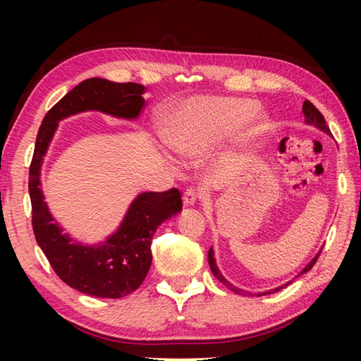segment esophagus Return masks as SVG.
<instances>
[{
    "label": "esophagus",
    "instance_id": "obj_1",
    "mask_svg": "<svg viewBox=\"0 0 361 361\" xmlns=\"http://www.w3.org/2000/svg\"><path fill=\"white\" fill-rule=\"evenodd\" d=\"M202 197V194H200L197 189L194 188H188L185 194H183V204H185V207H191L194 205L197 200Z\"/></svg>",
    "mask_w": 361,
    "mask_h": 361
}]
</instances>
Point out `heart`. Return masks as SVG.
Wrapping results in <instances>:
<instances>
[{
  "label": "heart",
  "mask_w": 361,
  "mask_h": 361,
  "mask_svg": "<svg viewBox=\"0 0 361 361\" xmlns=\"http://www.w3.org/2000/svg\"><path fill=\"white\" fill-rule=\"evenodd\" d=\"M256 105L235 97H195L175 106L164 116L159 135L176 154L197 159L210 152L224 138L247 124L248 135L261 132V124L252 126Z\"/></svg>",
  "instance_id": "b5f03b06"
}]
</instances>
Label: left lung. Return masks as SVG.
I'll list each match as a JSON object with an SVG mask.
<instances>
[{
  "label": "left lung",
  "mask_w": 361,
  "mask_h": 361,
  "mask_svg": "<svg viewBox=\"0 0 361 361\" xmlns=\"http://www.w3.org/2000/svg\"><path fill=\"white\" fill-rule=\"evenodd\" d=\"M302 113H304V118H305V124H309V126H314V127H317V129H320V130H323L325 133H328V135H331V132H329V127L326 126V121H325V118H323V114L319 111V109H317L312 103H310L309 100H305L304 103H302ZM322 253V250L319 252V255ZM319 255L315 256V258L309 262L307 266H305L301 272L298 274V277L299 276H302V274H305V272H309L310 269L314 267V264H315V261L319 259ZM213 256H215V253H213V248H210L209 250V264H210V269H212V272H213V276H215L219 282H221L223 285H226L228 286L229 290H232L234 293H237V295H248L247 291H243V290H240V288H235L234 285H231L228 280H226L224 277H223V274L219 272V269H218V266H216V261H215V258H213ZM293 282V280H290V282H286L285 285H280V286H277V288H274V290H269V291H262V293H258V296H266V295H271V293H276V291H279V290H282V288H285V286H288L290 283Z\"/></svg>",
  "instance_id": "1"
}]
</instances>
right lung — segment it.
I'll return each instance as SVG.
<instances>
[{
	"instance_id": "obj_1",
	"label": "right lung",
	"mask_w": 361,
	"mask_h": 361,
	"mask_svg": "<svg viewBox=\"0 0 361 361\" xmlns=\"http://www.w3.org/2000/svg\"><path fill=\"white\" fill-rule=\"evenodd\" d=\"M143 94L145 85L137 82L85 79L49 109L36 137L28 178L36 242L57 276L84 295L118 299L130 295L143 283L152 261V235L157 226L181 212V194L175 188L164 192L138 194L116 232L97 245H85L63 232L49 212L39 180L42 159L59 121L84 111H100L133 121L145 105Z\"/></svg>"
}]
</instances>
